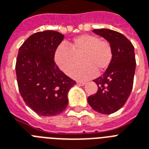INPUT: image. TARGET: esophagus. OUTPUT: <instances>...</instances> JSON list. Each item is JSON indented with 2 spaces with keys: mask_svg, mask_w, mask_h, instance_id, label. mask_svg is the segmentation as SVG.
Instances as JSON below:
<instances>
[{
  "mask_svg": "<svg viewBox=\"0 0 149 149\" xmlns=\"http://www.w3.org/2000/svg\"><path fill=\"white\" fill-rule=\"evenodd\" d=\"M77 84H78V85H79V86H83V85H84V84H85V83L83 81H77Z\"/></svg>",
  "mask_w": 149,
  "mask_h": 149,
  "instance_id": "obj_1",
  "label": "esophagus"
}]
</instances>
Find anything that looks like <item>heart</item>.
Listing matches in <instances>:
<instances>
[{
    "mask_svg": "<svg viewBox=\"0 0 149 149\" xmlns=\"http://www.w3.org/2000/svg\"><path fill=\"white\" fill-rule=\"evenodd\" d=\"M70 47L61 45L54 52V61L59 68L69 74L75 67L76 57L82 55V65L71 74L77 80H87L108 68L113 59V50L108 41L95 35L82 34L70 43Z\"/></svg>",
    "mask_w": 149,
    "mask_h": 149,
    "instance_id": "heart-1",
    "label": "heart"
}]
</instances>
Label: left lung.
<instances>
[{
    "label": "left lung",
    "instance_id": "left-lung-1",
    "mask_svg": "<svg viewBox=\"0 0 149 149\" xmlns=\"http://www.w3.org/2000/svg\"><path fill=\"white\" fill-rule=\"evenodd\" d=\"M93 32L110 43L113 59L105 72L93 81L98 90L88 97V102L95 111L109 115L122 108L132 92L136 66L135 49L119 32L104 28L95 29Z\"/></svg>",
    "mask_w": 149,
    "mask_h": 149
}]
</instances>
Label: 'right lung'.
I'll return each mask as SVG.
<instances>
[{"label": "right lung", "mask_w": 149, "mask_h": 149, "mask_svg": "<svg viewBox=\"0 0 149 149\" xmlns=\"http://www.w3.org/2000/svg\"><path fill=\"white\" fill-rule=\"evenodd\" d=\"M64 38L54 31L37 32L19 48L15 66L19 91L27 106L41 116L65 111L68 93L76 83L54 62V52Z\"/></svg>", "instance_id": "right-lung-1"}]
</instances>
